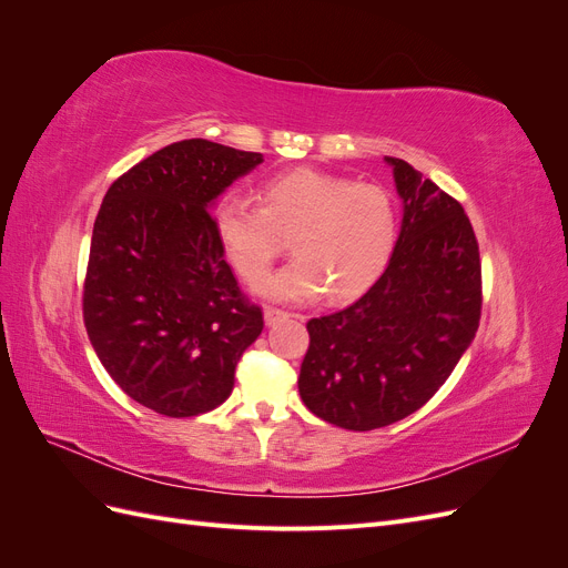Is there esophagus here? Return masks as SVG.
I'll use <instances>...</instances> for the list:
<instances>
[{
    "label": "esophagus",
    "mask_w": 568,
    "mask_h": 568,
    "mask_svg": "<svg viewBox=\"0 0 568 568\" xmlns=\"http://www.w3.org/2000/svg\"><path fill=\"white\" fill-rule=\"evenodd\" d=\"M286 317H291V315L284 313V311H277V307H265V324H267V326L280 324V322L286 320Z\"/></svg>",
    "instance_id": "34e87169"
}]
</instances>
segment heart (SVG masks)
<instances>
[{
    "mask_svg": "<svg viewBox=\"0 0 568 568\" xmlns=\"http://www.w3.org/2000/svg\"><path fill=\"white\" fill-rule=\"evenodd\" d=\"M215 232L246 284L267 277L282 239H291L296 261L261 286L267 298L307 303L329 291L334 301H351L384 274L398 213L379 184L298 168L265 182L263 205L236 194L222 199Z\"/></svg>",
    "mask_w": 568,
    "mask_h": 568,
    "instance_id": "1",
    "label": "heart"
}]
</instances>
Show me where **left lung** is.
Wrapping results in <instances>:
<instances>
[{"instance_id":"left-lung-1","label":"left lung","mask_w":568,"mask_h":568,"mask_svg":"<svg viewBox=\"0 0 568 568\" xmlns=\"http://www.w3.org/2000/svg\"><path fill=\"white\" fill-rule=\"evenodd\" d=\"M403 201L390 261L363 298L307 322L298 390L320 419L372 432L417 412L453 374L480 320V257L462 205L384 156Z\"/></svg>"}]
</instances>
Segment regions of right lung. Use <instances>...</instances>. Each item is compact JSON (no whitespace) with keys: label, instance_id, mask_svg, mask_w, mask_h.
Returning a JSON list of instances; mask_svg holds the SVG:
<instances>
[{"label":"right lung","instance_id":"1","mask_svg":"<svg viewBox=\"0 0 568 568\" xmlns=\"http://www.w3.org/2000/svg\"><path fill=\"white\" fill-rule=\"evenodd\" d=\"M263 153L170 144L120 175L94 220L82 315L101 365L132 400L196 417L230 398L263 332L239 291L211 209Z\"/></svg>","mask_w":568,"mask_h":568}]
</instances>
